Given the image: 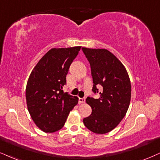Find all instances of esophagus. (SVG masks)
I'll return each instance as SVG.
<instances>
[{
	"label": "esophagus",
	"mask_w": 160,
	"mask_h": 160,
	"mask_svg": "<svg viewBox=\"0 0 160 160\" xmlns=\"http://www.w3.org/2000/svg\"><path fill=\"white\" fill-rule=\"evenodd\" d=\"M85 102V98H78V103L82 104Z\"/></svg>",
	"instance_id": "obj_1"
}]
</instances>
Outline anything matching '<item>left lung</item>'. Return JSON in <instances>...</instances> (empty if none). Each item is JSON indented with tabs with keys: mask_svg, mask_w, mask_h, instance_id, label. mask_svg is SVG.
Listing matches in <instances>:
<instances>
[{
	"mask_svg": "<svg viewBox=\"0 0 160 160\" xmlns=\"http://www.w3.org/2000/svg\"><path fill=\"white\" fill-rule=\"evenodd\" d=\"M82 50L90 64L92 92H98V85L103 88L98 98H86L92 113L83 122L90 131L104 134L114 129L125 117L131 102V81L124 65L110 51L86 47Z\"/></svg>",
	"mask_w": 160,
	"mask_h": 160,
	"instance_id": "obj_1",
	"label": "left lung"
}]
</instances>
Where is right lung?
<instances>
[{
	"label": "right lung",
	"instance_id": "obj_1",
	"mask_svg": "<svg viewBox=\"0 0 160 160\" xmlns=\"http://www.w3.org/2000/svg\"><path fill=\"white\" fill-rule=\"evenodd\" d=\"M81 47L52 48L31 72L26 88L27 108L35 125L46 133L62 129L77 96L64 92L66 76Z\"/></svg>",
	"mask_w": 160,
	"mask_h": 160
}]
</instances>
